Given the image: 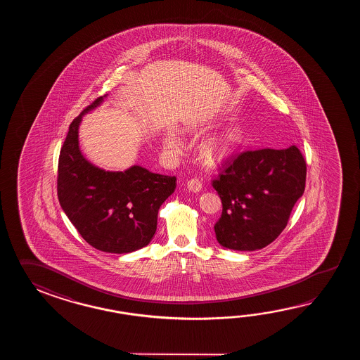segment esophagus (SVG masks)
I'll use <instances>...</instances> for the list:
<instances>
[{
  "label": "esophagus",
  "mask_w": 360,
  "mask_h": 360,
  "mask_svg": "<svg viewBox=\"0 0 360 360\" xmlns=\"http://www.w3.org/2000/svg\"><path fill=\"white\" fill-rule=\"evenodd\" d=\"M188 188H189V191L197 193L202 189V180L199 177H193L188 181Z\"/></svg>",
  "instance_id": "obj_1"
}]
</instances>
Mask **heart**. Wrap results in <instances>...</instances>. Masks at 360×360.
I'll list each match as a JSON object with an SVG mask.
<instances>
[{
    "label": "heart",
    "instance_id": "1",
    "mask_svg": "<svg viewBox=\"0 0 360 360\" xmlns=\"http://www.w3.org/2000/svg\"><path fill=\"white\" fill-rule=\"evenodd\" d=\"M237 139V132H231L226 138L221 139L220 141H216L212 146H210L208 154H210L211 157H221L224 154H226L229 152L230 146L236 143ZM163 143H165V146H166L167 149H171V150H174V152H177V150L180 149V141H179V139H177L172 132H169V134L165 135Z\"/></svg>",
    "mask_w": 360,
    "mask_h": 360
}]
</instances>
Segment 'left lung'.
Listing matches in <instances>:
<instances>
[{
    "mask_svg": "<svg viewBox=\"0 0 360 360\" xmlns=\"http://www.w3.org/2000/svg\"><path fill=\"white\" fill-rule=\"evenodd\" d=\"M212 186L221 198L214 224L217 242L255 251L274 242L305 191L306 161L296 146L233 154L222 162Z\"/></svg>",
    "mask_w": 360,
    "mask_h": 360,
    "instance_id": "obj_1",
    "label": "left lung"
}]
</instances>
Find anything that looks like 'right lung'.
<instances>
[{"mask_svg": "<svg viewBox=\"0 0 360 360\" xmlns=\"http://www.w3.org/2000/svg\"><path fill=\"white\" fill-rule=\"evenodd\" d=\"M105 96L92 101L69 126L59 155L58 198L81 237L94 248L134 252L152 240L158 210L175 191L176 177L153 174L141 166L105 171L84 158L78 146L79 123Z\"/></svg>", "mask_w": 360, "mask_h": 360, "instance_id": "obj_1", "label": "right lung"}]
</instances>
